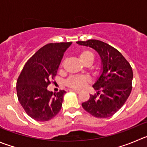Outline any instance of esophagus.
<instances>
[{"label": "esophagus", "instance_id": "obj_1", "mask_svg": "<svg viewBox=\"0 0 147 147\" xmlns=\"http://www.w3.org/2000/svg\"><path fill=\"white\" fill-rule=\"evenodd\" d=\"M71 91H72V92H76V93H77V94L80 93V91H79V90H76V89H71Z\"/></svg>", "mask_w": 147, "mask_h": 147}]
</instances>
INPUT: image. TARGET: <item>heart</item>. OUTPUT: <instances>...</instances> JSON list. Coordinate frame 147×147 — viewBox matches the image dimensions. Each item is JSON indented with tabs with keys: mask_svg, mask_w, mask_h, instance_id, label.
Returning a JSON list of instances; mask_svg holds the SVG:
<instances>
[{
	"mask_svg": "<svg viewBox=\"0 0 147 147\" xmlns=\"http://www.w3.org/2000/svg\"><path fill=\"white\" fill-rule=\"evenodd\" d=\"M79 58L81 62L84 65H89L93 63L94 56L92 52L87 50H84L81 51L79 54ZM64 63H62L61 65V68L63 67ZM90 80L86 76H71L65 81V85L68 87L72 89H82L84 88L87 84H89Z\"/></svg>",
	"mask_w": 147,
	"mask_h": 147,
	"instance_id": "1",
	"label": "heart"
}]
</instances>
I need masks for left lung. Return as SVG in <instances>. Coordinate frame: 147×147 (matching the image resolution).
<instances>
[{"mask_svg":"<svg viewBox=\"0 0 147 147\" xmlns=\"http://www.w3.org/2000/svg\"><path fill=\"white\" fill-rule=\"evenodd\" d=\"M98 53L102 73L94 84L97 94L82 104L83 108L96 118L112 116L125 104L132 90L133 71L131 65L117 49L97 40L76 42Z\"/></svg>","mask_w":147,"mask_h":147,"instance_id":"8db88e82","label":"left lung"}]
</instances>
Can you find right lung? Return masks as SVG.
Returning a JSON list of instances; mask_svg holds the SVG:
<instances>
[{"label":"right lung","mask_w":147,"mask_h":147,"mask_svg":"<svg viewBox=\"0 0 147 147\" xmlns=\"http://www.w3.org/2000/svg\"><path fill=\"white\" fill-rule=\"evenodd\" d=\"M71 44L72 42L49 43L43 46L28 60L18 78V100L35 121H49L61 110L66 92L60 90L53 94L47 86L56 76L64 53Z\"/></svg>","instance_id":"add662e5"}]
</instances>
